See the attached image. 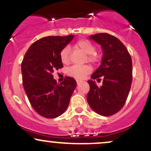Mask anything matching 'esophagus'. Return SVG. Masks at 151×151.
I'll return each mask as SVG.
<instances>
[{"mask_svg": "<svg viewBox=\"0 0 151 151\" xmlns=\"http://www.w3.org/2000/svg\"><path fill=\"white\" fill-rule=\"evenodd\" d=\"M81 81V80H79V79H77V84H79V83H80Z\"/></svg>", "mask_w": 151, "mask_h": 151, "instance_id": "1", "label": "esophagus"}]
</instances>
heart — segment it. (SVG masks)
<instances>
[{"mask_svg": "<svg viewBox=\"0 0 151 151\" xmlns=\"http://www.w3.org/2000/svg\"><path fill=\"white\" fill-rule=\"evenodd\" d=\"M75 47L79 49L86 55V59L90 62H96L98 61V56L95 54L94 45L86 39L80 40L76 43ZM60 58L62 63L67 65L70 62V51L68 47H65L61 50L60 53ZM91 67L89 65H73L71 66L67 70V74L72 77L77 79H83L91 72Z\"/></svg>", "mask_w": 151, "mask_h": 151, "instance_id": "heart-1", "label": "heart"}]
</instances>
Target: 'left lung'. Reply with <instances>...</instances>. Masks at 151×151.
<instances>
[{
  "mask_svg": "<svg viewBox=\"0 0 151 151\" xmlns=\"http://www.w3.org/2000/svg\"><path fill=\"white\" fill-rule=\"evenodd\" d=\"M89 39L100 45L103 50L101 65L88 81L89 105L96 113L109 116L117 113L125 104L132 83V60L127 49L118 38L108 33H98ZM103 79L101 87L93 79ZM101 80V79H99Z\"/></svg>",
  "mask_w": 151,
  "mask_h": 151,
  "instance_id": "obj_1",
  "label": "left lung"
}]
</instances>
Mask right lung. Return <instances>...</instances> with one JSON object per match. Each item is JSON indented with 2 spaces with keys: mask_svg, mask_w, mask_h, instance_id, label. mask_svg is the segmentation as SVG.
Masks as SVG:
<instances>
[{
  "mask_svg": "<svg viewBox=\"0 0 151 151\" xmlns=\"http://www.w3.org/2000/svg\"><path fill=\"white\" fill-rule=\"evenodd\" d=\"M74 36L41 38L31 45L22 62V84L29 101L38 114L47 119L57 118L65 111L77 86L73 78L66 77L58 84L52 75L54 70L63 67L60 53Z\"/></svg>",
  "mask_w": 151,
  "mask_h": 151,
  "instance_id": "obj_1",
  "label": "right lung"
}]
</instances>
